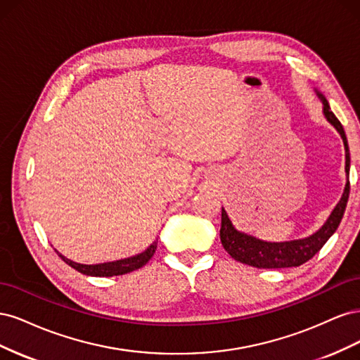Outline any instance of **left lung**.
<instances>
[{
  "label": "left lung",
  "instance_id": "left-lung-1",
  "mask_svg": "<svg viewBox=\"0 0 360 360\" xmlns=\"http://www.w3.org/2000/svg\"><path fill=\"white\" fill-rule=\"evenodd\" d=\"M320 101L323 102V114L328 118V122L340 132L342 143L345 147V172H347V183L345 189L340 202L336 204L333 212L330 213L329 219L324 222L317 233H314L309 237L299 238V240H290V242H264L259 238L249 236L245 233L237 231L234 225L231 224L230 217L222 207V222H221V242L224 249L230 254L236 261H240L243 264L252 266L257 269H284V267H297L303 263L309 261L323 245L329 240L330 236L336 231L338 225H340L348 195H350V150H348L347 136L344 132V127L340 120L330 111L329 102L326 97L319 93Z\"/></svg>",
  "mask_w": 360,
  "mask_h": 360
}]
</instances>
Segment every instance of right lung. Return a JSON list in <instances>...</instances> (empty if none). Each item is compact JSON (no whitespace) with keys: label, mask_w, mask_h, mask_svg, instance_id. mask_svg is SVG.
<instances>
[{"label":"right lung","mask_w":360,"mask_h":360,"mask_svg":"<svg viewBox=\"0 0 360 360\" xmlns=\"http://www.w3.org/2000/svg\"><path fill=\"white\" fill-rule=\"evenodd\" d=\"M156 248H158V240L151 243L144 252H141L135 257H130V258H124V259H118V261H112V263H103V264H79V263H75V261L63 257L61 254L60 258L64 261V263L69 264L70 267H73L75 270H78L79 274L86 275V276H118V275H126L130 274V271H134L136 269H141L143 266H146L150 258L155 255L156 252Z\"/></svg>","instance_id":"obj_1"}]
</instances>
